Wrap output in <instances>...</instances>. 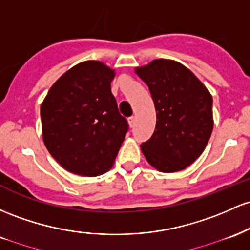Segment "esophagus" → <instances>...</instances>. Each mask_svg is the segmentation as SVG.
Returning a JSON list of instances; mask_svg holds the SVG:
<instances>
[{
  "label": "esophagus",
  "instance_id": "1",
  "mask_svg": "<svg viewBox=\"0 0 250 250\" xmlns=\"http://www.w3.org/2000/svg\"><path fill=\"white\" fill-rule=\"evenodd\" d=\"M134 117H130L127 119V123H128V125H130V127H133V125H134Z\"/></svg>",
  "mask_w": 250,
  "mask_h": 250
}]
</instances>
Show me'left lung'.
I'll list each match as a JSON object with an SVG mask.
<instances>
[{
  "mask_svg": "<svg viewBox=\"0 0 250 250\" xmlns=\"http://www.w3.org/2000/svg\"><path fill=\"white\" fill-rule=\"evenodd\" d=\"M156 108L152 137L140 145L148 164L161 172H177L191 165L208 144L214 127L212 97L184 64L156 59L137 67Z\"/></svg>",
  "mask_w": 250,
  "mask_h": 250,
  "instance_id": "left-lung-1",
  "label": "left lung"
}]
</instances>
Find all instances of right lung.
<instances>
[{"label":"right lung","mask_w":250,"mask_h":250,"mask_svg":"<svg viewBox=\"0 0 250 250\" xmlns=\"http://www.w3.org/2000/svg\"><path fill=\"white\" fill-rule=\"evenodd\" d=\"M116 72L102 61L73 66L41 104L42 138L64 170L95 177L113 165L127 132L111 92Z\"/></svg>","instance_id":"obj_1"}]
</instances>
